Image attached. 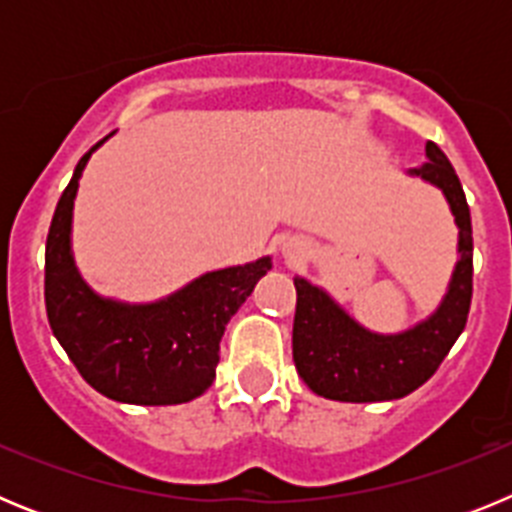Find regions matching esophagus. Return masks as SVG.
Returning a JSON list of instances; mask_svg holds the SVG:
<instances>
[{
	"instance_id": "esophagus-1",
	"label": "esophagus",
	"mask_w": 512,
	"mask_h": 512,
	"mask_svg": "<svg viewBox=\"0 0 512 512\" xmlns=\"http://www.w3.org/2000/svg\"><path fill=\"white\" fill-rule=\"evenodd\" d=\"M284 256H287L289 261H297L305 256V248H302V243H289V246H284Z\"/></svg>"
}]
</instances>
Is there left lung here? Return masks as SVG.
Segmentation results:
<instances>
[{
	"mask_svg": "<svg viewBox=\"0 0 512 512\" xmlns=\"http://www.w3.org/2000/svg\"><path fill=\"white\" fill-rule=\"evenodd\" d=\"M420 176L443 192L459 228V261L441 305L402 333H372L356 323L325 289L295 277L297 310L292 359L315 395L338 402L400 400L436 374L467 325L472 305V217L459 176L436 143H425Z\"/></svg>",
	"mask_w": 512,
	"mask_h": 512,
	"instance_id": "1",
	"label": "left lung"
}]
</instances>
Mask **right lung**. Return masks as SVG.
I'll list each match as a JSON object with an SVG mask.
<instances>
[{
	"mask_svg": "<svg viewBox=\"0 0 512 512\" xmlns=\"http://www.w3.org/2000/svg\"><path fill=\"white\" fill-rule=\"evenodd\" d=\"M104 140L81 156L53 212L45 243L48 323L99 395L128 405H182L212 384L225 325L271 259L207 271L156 302L130 305L97 295L76 269L71 220L81 171Z\"/></svg>",
	"mask_w": 512,
	"mask_h": 512,
	"instance_id": "right-lung-1",
	"label": "right lung"
}]
</instances>
